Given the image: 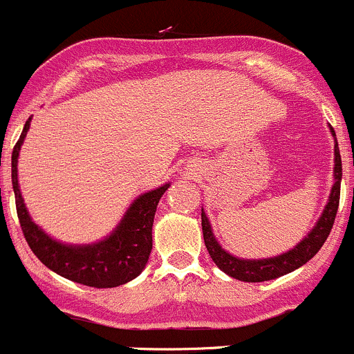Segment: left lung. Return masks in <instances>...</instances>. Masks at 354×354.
<instances>
[{
    "mask_svg": "<svg viewBox=\"0 0 354 354\" xmlns=\"http://www.w3.org/2000/svg\"><path fill=\"white\" fill-rule=\"evenodd\" d=\"M332 136H335L334 129L330 127ZM334 185H332L330 196H328V203L324 208V213L318 218L317 225L311 229V232L304 237L297 246L292 248L291 251L279 257L267 258V260H241V258L232 257L222 250L218 243H216L215 236L212 232V225H209L208 218H206L205 212L201 208V227H203V237H205V246L208 250L209 257L215 261L216 267L222 272H225L230 277L237 279L243 282H263L272 281V279L282 277V275L289 274V272L296 270V268L303 267L306 261H310L315 254L318 253L324 243L327 241L328 234H330L332 225H334L335 215H337L339 208V196H341V178H342V165H341V155H339V146L335 141L334 146Z\"/></svg>",
    "mask_w": 354,
    "mask_h": 354,
    "instance_id": "left-lung-1",
    "label": "left lung"
}]
</instances>
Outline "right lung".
I'll return each mask as SVG.
<instances>
[{"mask_svg":"<svg viewBox=\"0 0 354 354\" xmlns=\"http://www.w3.org/2000/svg\"><path fill=\"white\" fill-rule=\"evenodd\" d=\"M29 127L30 118L24 125L20 139L13 148L12 184L20 227L32 253L50 270L57 272L58 275L68 281L89 286V288H117L138 277L145 270L149 253H151V229L156 206L170 184H163L162 187L145 192L138 199H134L122 222L106 239L87 244V246H70V244L58 243L32 222L20 194L17 162H19L20 146Z\"/></svg>","mask_w":354,"mask_h":354,"instance_id":"1","label":"right lung"}]
</instances>
